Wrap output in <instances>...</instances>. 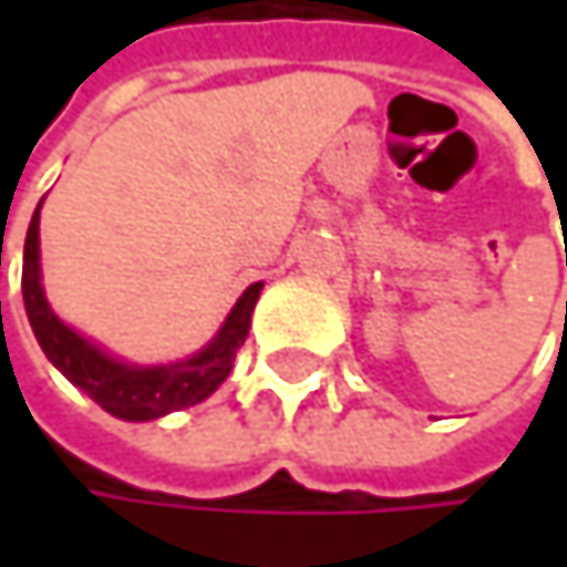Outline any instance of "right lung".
Returning a JSON list of instances; mask_svg holds the SVG:
<instances>
[{
    "mask_svg": "<svg viewBox=\"0 0 567 567\" xmlns=\"http://www.w3.org/2000/svg\"><path fill=\"white\" fill-rule=\"evenodd\" d=\"M42 209V203H39ZM39 209L29 223L25 236V256H22V298L29 324L45 351V358L58 371L81 388L94 403H101L111 416L121 420H161L173 410L193 406L213 394L233 371L236 351L243 348L252 321V308L259 301L262 282H252L233 311L226 315L216 338L189 354L186 361L173 364H127L114 354H107L101 344L78 334L71 324H64L52 311L45 288H42V262H39Z\"/></svg>",
    "mask_w": 567,
    "mask_h": 567,
    "instance_id": "right-lung-1",
    "label": "right lung"
}]
</instances>
